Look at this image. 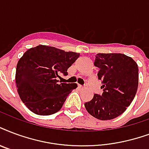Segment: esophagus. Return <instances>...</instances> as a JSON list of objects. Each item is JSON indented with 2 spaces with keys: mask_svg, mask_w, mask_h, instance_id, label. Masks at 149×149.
Here are the masks:
<instances>
[{
  "mask_svg": "<svg viewBox=\"0 0 149 149\" xmlns=\"http://www.w3.org/2000/svg\"><path fill=\"white\" fill-rule=\"evenodd\" d=\"M78 88H79V89H84V86H82V85H78Z\"/></svg>",
  "mask_w": 149,
  "mask_h": 149,
  "instance_id": "esophagus-1",
  "label": "esophagus"
}]
</instances>
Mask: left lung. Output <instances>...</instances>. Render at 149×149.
<instances>
[{"label":"left lung","mask_w":149,"mask_h":149,"mask_svg":"<svg viewBox=\"0 0 149 149\" xmlns=\"http://www.w3.org/2000/svg\"><path fill=\"white\" fill-rule=\"evenodd\" d=\"M94 64L99 68L97 77L102 80L103 93L95 94L84 106L98 120H112L123 113L134 98L138 87V64L120 53H98Z\"/></svg>","instance_id":"obj_1"}]
</instances>
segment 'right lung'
Listing matches in <instances>:
<instances>
[{"label":"right lung","instance_id":"add662e5","mask_svg":"<svg viewBox=\"0 0 149 149\" xmlns=\"http://www.w3.org/2000/svg\"><path fill=\"white\" fill-rule=\"evenodd\" d=\"M79 57V53L38 45L25 52L16 66L15 83L19 97L31 112L48 116L58 112L77 84L58 83V77Z\"/></svg>","mask_w":149,"mask_h":149}]
</instances>
